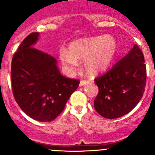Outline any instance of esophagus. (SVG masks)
Segmentation results:
<instances>
[{
    "label": "esophagus",
    "instance_id": "1",
    "mask_svg": "<svg viewBox=\"0 0 155 155\" xmlns=\"http://www.w3.org/2000/svg\"><path fill=\"white\" fill-rule=\"evenodd\" d=\"M89 81L88 80H81L80 81V86H83V85H85V84H88V83H89Z\"/></svg>",
    "mask_w": 155,
    "mask_h": 155
}]
</instances>
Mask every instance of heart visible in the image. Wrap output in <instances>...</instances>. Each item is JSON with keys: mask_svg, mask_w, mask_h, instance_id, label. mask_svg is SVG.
<instances>
[{"mask_svg": "<svg viewBox=\"0 0 155 155\" xmlns=\"http://www.w3.org/2000/svg\"><path fill=\"white\" fill-rule=\"evenodd\" d=\"M117 49L113 35H105L76 40L69 45L68 50L61 49L59 57L63 65L74 71L78 61H84L86 71L91 74L105 71L109 66Z\"/></svg>", "mask_w": 155, "mask_h": 155, "instance_id": "heart-1", "label": "heart"}]
</instances>
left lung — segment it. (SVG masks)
Here are the masks:
<instances>
[{
  "label": "left lung",
  "mask_w": 155,
  "mask_h": 155,
  "mask_svg": "<svg viewBox=\"0 0 155 155\" xmlns=\"http://www.w3.org/2000/svg\"><path fill=\"white\" fill-rule=\"evenodd\" d=\"M147 70L144 57L137 44L104 74L94 78L98 94L94 100L97 113L116 119L130 113L144 92Z\"/></svg>",
  "instance_id": "left-lung-1"
}]
</instances>
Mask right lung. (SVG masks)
Here are the masks:
<instances>
[{
  "mask_svg": "<svg viewBox=\"0 0 155 155\" xmlns=\"http://www.w3.org/2000/svg\"><path fill=\"white\" fill-rule=\"evenodd\" d=\"M38 37V32H31L14 54L12 91L25 114L37 121L50 122L62 113L80 81L63 76L54 57L32 47Z\"/></svg>",
  "mask_w": 155,
  "mask_h": 155,
  "instance_id": "obj_1",
  "label": "right lung"
}]
</instances>
